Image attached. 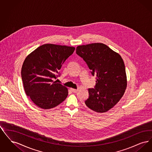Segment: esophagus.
Returning <instances> with one entry per match:
<instances>
[{"mask_svg":"<svg viewBox=\"0 0 152 152\" xmlns=\"http://www.w3.org/2000/svg\"><path fill=\"white\" fill-rule=\"evenodd\" d=\"M71 90L72 91L73 93H76V92H77V91H78L77 89H72V88Z\"/></svg>","mask_w":152,"mask_h":152,"instance_id":"1","label":"esophagus"}]
</instances>
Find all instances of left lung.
I'll return each instance as SVG.
<instances>
[{"label": "left lung", "instance_id": "1", "mask_svg": "<svg viewBox=\"0 0 152 152\" xmlns=\"http://www.w3.org/2000/svg\"><path fill=\"white\" fill-rule=\"evenodd\" d=\"M76 52L96 77L94 88L88 89L86 105L98 113L107 112L120 101L126 88L123 58L107 45L98 43L78 46Z\"/></svg>", "mask_w": 152, "mask_h": 152}]
</instances>
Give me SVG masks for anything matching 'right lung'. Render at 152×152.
Segmentation results:
<instances>
[{
	"label": "right lung",
	"mask_w": 152,
	"mask_h": 152,
	"mask_svg": "<svg viewBox=\"0 0 152 152\" xmlns=\"http://www.w3.org/2000/svg\"><path fill=\"white\" fill-rule=\"evenodd\" d=\"M75 50L72 47L45 44L26 58L21 71L24 89L39 108H54L66 98L67 88L53 79L60 76L58 71Z\"/></svg>",
	"instance_id": "obj_1"
}]
</instances>
